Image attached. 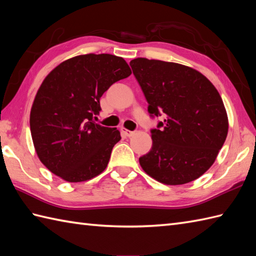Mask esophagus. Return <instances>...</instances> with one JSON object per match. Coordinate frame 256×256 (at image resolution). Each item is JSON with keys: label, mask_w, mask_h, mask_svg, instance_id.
<instances>
[{"label": "esophagus", "mask_w": 256, "mask_h": 256, "mask_svg": "<svg viewBox=\"0 0 256 256\" xmlns=\"http://www.w3.org/2000/svg\"><path fill=\"white\" fill-rule=\"evenodd\" d=\"M122 132L126 136V137H132V136L134 134V132H132V130H128L126 128H122Z\"/></svg>", "instance_id": "obj_1"}]
</instances>
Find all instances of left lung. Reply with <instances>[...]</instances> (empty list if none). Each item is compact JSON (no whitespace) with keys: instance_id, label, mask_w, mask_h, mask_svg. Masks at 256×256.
<instances>
[{"instance_id":"obj_1","label":"left lung","mask_w":256,"mask_h":256,"mask_svg":"<svg viewBox=\"0 0 256 256\" xmlns=\"http://www.w3.org/2000/svg\"><path fill=\"white\" fill-rule=\"evenodd\" d=\"M151 116L164 120L151 130L152 148L139 158L160 183L182 185L212 166L228 134V116L217 88L200 72L174 62L130 61Z\"/></svg>"}]
</instances>
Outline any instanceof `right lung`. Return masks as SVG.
<instances>
[{
    "label": "right lung",
    "mask_w": 256,
    "mask_h": 256,
    "mask_svg": "<svg viewBox=\"0 0 256 256\" xmlns=\"http://www.w3.org/2000/svg\"><path fill=\"white\" fill-rule=\"evenodd\" d=\"M132 74L127 62L108 54H82L62 62L44 78L30 110V132L39 160L70 183L100 175L114 146L117 128L93 122L100 98L112 84Z\"/></svg>",
    "instance_id": "add662e5"
}]
</instances>
